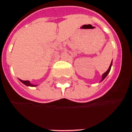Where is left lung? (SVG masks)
Here are the masks:
<instances>
[{"instance_id": "left-lung-1", "label": "left lung", "mask_w": 132, "mask_h": 132, "mask_svg": "<svg viewBox=\"0 0 132 132\" xmlns=\"http://www.w3.org/2000/svg\"><path fill=\"white\" fill-rule=\"evenodd\" d=\"M111 65H112V61H111V65H110V67H109V68H108V69L107 70V72L102 75V80H104L105 78H106V76L108 75V74L110 72V70H111Z\"/></svg>"}]
</instances>
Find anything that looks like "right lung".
Listing matches in <instances>:
<instances>
[{"label":"right lung","instance_id":"add662e5","mask_svg":"<svg viewBox=\"0 0 132 132\" xmlns=\"http://www.w3.org/2000/svg\"><path fill=\"white\" fill-rule=\"evenodd\" d=\"M24 84H25V85H27V86H30V87H34L36 85H34V84H30L29 81H23V80H20Z\"/></svg>","mask_w":132,"mask_h":132}]
</instances>
